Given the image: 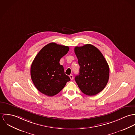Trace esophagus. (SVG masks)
Segmentation results:
<instances>
[{"label":"esophagus","instance_id":"34e87169","mask_svg":"<svg viewBox=\"0 0 135 135\" xmlns=\"http://www.w3.org/2000/svg\"><path fill=\"white\" fill-rule=\"evenodd\" d=\"M69 77H70V80H73V78H74V76H73V75H69Z\"/></svg>","mask_w":135,"mask_h":135}]
</instances>
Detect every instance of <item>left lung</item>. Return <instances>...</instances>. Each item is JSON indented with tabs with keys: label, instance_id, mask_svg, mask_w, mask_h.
<instances>
[{
	"label": "left lung",
	"instance_id": "8db88e82",
	"mask_svg": "<svg viewBox=\"0 0 135 135\" xmlns=\"http://www.w3.org/2000/svg\"><path fill=\"white\" fill-rule=\"evenodd\" d=\"M75 53L80 66L75 81L83 93L97 94L104 89L109 78V67L101 52L95 46L87 44L75 46Z\"/></svg>",
	"mask_w": 135,
	"mask_h": 135
}]
</instances>
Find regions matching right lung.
<instances>
[{
  "label": "right lung",
  "mask_w": 135,
  "mask_h": 135,
  "mask_svg": "<svg viewBox=\"0 0 135 135\" xmlns=\"http://www.w3.org/2000/svg\"><path fill=\"white\" fill-rule=\"evenodd\" d=\"M69 50L68 46L52 42L45 46L35 57L31 66L30 75L35 87L41 93L53 96L70 81L60 64V59Z\"/></svg>",
  "instance_id": "obj_1"
}]
</instances>
